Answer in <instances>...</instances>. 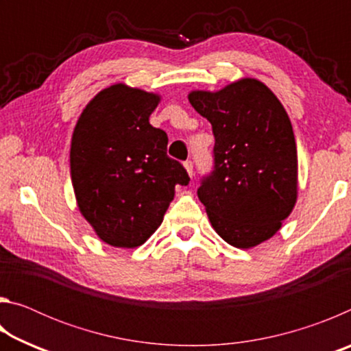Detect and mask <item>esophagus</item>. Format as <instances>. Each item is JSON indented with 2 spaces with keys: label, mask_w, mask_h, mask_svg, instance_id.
Returning <instances> with one entry per match:
<instances>
[{
  "label": "esophagus",
  "mask_w": 351,
  "mask_h": 351,
  "mask_svg": "<svg viewBox=\"0 0 351 351\" xmlns=\"http://www.w3.org/2000/svg\"><path fill=\"white\" fill-rule=\"evenodd\" d=\"M184 169H186L187 175H189L190 178L193 176V164H192V161H186V162H184Z\"/></svg>",
  "instance_id": "esophagus-1"
}]
</instances>
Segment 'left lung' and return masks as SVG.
<instances>
[{"mask_svg":"<svg viewBox=\"0 0 351 351\" xmlns=\"http://www.w3.org/2000/svg\"><path fill=\"white\" fill-rule=\"evenodd\" d=\"M189 102L210 122L215 167L198 198L230 246L251 249L280 230L297 203V147L283 105L252 77L218 91L193 90Z\"/></svg>","mask_w":351,"mask_h":351,"instance_id":"left-lung-1","label":"left lung"}]
</instances>
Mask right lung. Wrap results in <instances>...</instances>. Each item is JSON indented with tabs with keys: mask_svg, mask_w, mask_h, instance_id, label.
I'll list each match as a JSON object with an SVG mask.
<instances>
[{
	"mask_svg": "<svg viewBox=\"0 0 351 351\" xmlns=\"http://www.w3.org/2000/svg\"><path fill=\"white\" fill-rule=\"evenodd\" d=\"M161 96L114 83L82 111L71 141V180L83 218L106 245L133 249L161 226L182 165L167 156L165 132L150 125Z\"/></svg>",
	"mask_w": 351,
	"mask_h": 351,
	"instance_id": "right-lung-1",
	"label": "right lung"
}]
</instances>
